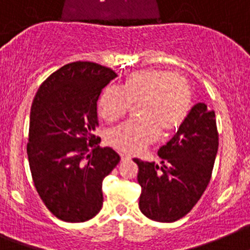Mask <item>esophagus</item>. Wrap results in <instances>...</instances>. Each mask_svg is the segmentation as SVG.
<instances>
[{
    "mask_svg": "<svg viewBox=\"0 0 250 250\" xmlns=\"http://www.w3.org/2000/svg\"><path fill=\"white\" fill-rule=\"evenodd\" d=\"M121 159H122V161H129L130 157L127 156V154H125V153H121Z\"/></svg>",
    "mask_w": 250,
    "mask_h": 250,
    "instance_id": "34e87169",
    "label": "esophagus"
}]
</instances>
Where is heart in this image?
<instances>
[{
	"mask_svg": "<svg viewBox=\"0 0 250 250\" xmlns=\"http://www.w3.org/2000/svg\"><path fill=\"white\" fill-rule=\"evenodd\" d=\"M137 120L128 121L108 134L112 147L136 154L162 134H170L186 122L192 109V87L179 73L142 69L125 78L120 88L108 87L101 94L98 113L105 122L121 120L137 105Z\"/></svg>",
	"mask_w": 250,
	"mask_h": 250,
	"instance_id": "b5f03b06",
	"label": "heart"
}]
</instances>
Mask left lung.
<instances>
[{
	"mask_svg": "<svg viewBox=\"0 0 250 250\" xmlns=\"http://www.w3.org/2000/svg\"><path fill=\"white\" fill-rule=\"evenodd\" d=\"M218 145L214 111L198 103L175 136L158 150L161 166L133 158L138 166L141 212L162 223L188 214L212 178Z\"/></svg>",
	"mask_w": 250,
	"mask_h": 250,
	"instance_id": "8db88e82",
	"label": "left lung"
}]
</instances>
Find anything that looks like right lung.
<instances>
[{"instance_id":"right-lung-1","label":"right lung","mask_w":250,"mask_h":250,"mask_svg":"<svg viewBox=\"0 0 250 250\" xmlns=\"http://www.w3.org/2000/svg\"><path fill=\"white\" fill-rule=\"evenodd\" d=\"M117 73L88 61L64 64L43 81L31 107L27 156L38 195L68 223L97 215L102 182L120 156L100 147L97 101Z\"/></svg>"}]
</instances>
